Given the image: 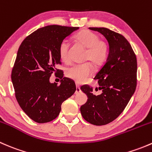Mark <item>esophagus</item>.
I'll return each mask as SVG.
<instances>
[{"instance_id": "obj_1", "label": "esophagus", "mask_w": 152, "mask_h": 152, "mask_svg": "<svg viewBox=\"0 0 152 152\" xmlns=\"http://www.w3.org/2000/svg\"><path fill=\"white\" fill-rule=\"evenodd\" d=\"M81 92V89H80V86L76 85V92H75V93L76 94H78V93H79Z\"/></svg>"}]
</instances>
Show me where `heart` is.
I'll list each match as a JSON object with an SVG mask.
<instances>
[{"instance_id": "heart-1", "label": "heart", "mask_w": 152, "mask_h": 152, "mask_svg": "<svg viewBox=\"0 0 152 152\" xmlns=\"http://www.w3.org/2000/svg\"><path fill=\"white\" fill-rule=\"evenodd\" d=\"M74 39L77 43L86 48L83 55L84 61H90L96 66H101L106 62L109 55V45L104 39H99L97 34L85 29L76 34ZM70 42L66 39H63L59 44V57L65 62L70 61ZM93 70L92 64L85 62L67 67L65 75L69 79L81 83L91 76Z\"/></svg>"}]
</instances>
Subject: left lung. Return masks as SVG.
Returning a JSON list of instances; mask_svg holds the SVG:
<instances>
[{"label":"left lung","mask_w":152,"mask_h":152,"mask_svg":"<svg viewBox=\"0 0 152 152\" xmlns=\"http://www.w3.org/2000/svg\"><path fill=\"white\" fill-rule=\"evenodd\" d=\"M105 37L109 42L110 52L104 65L94 77L101 90L95 93L93 87L85 85L81 90L88 99L80 108L85 121L96 126L113 121L124 111L137 86V58L132 48L121 34L107 28L90 27Z\"/></svg>","instance_id":"left-lung-1"}]
</instances>
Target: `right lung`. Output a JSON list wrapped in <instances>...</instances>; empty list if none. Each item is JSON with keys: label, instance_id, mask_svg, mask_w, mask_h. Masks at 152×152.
Returning a JSON list of instances; mask_svg holds the SVG:
<instances>
[{"label": "right lung", "instance_id": "add662e5", "mask_svg": "<svg viewBox=\"0 0 152 152\" xmlns=\"http://www.w3.org/2000/svg\"><path fill=\"white\" fill-rule=\"evenodd\" d=\"M79 28L47 26L29 34L20 45L11 77L20 107L37 123L54 120L60 113L62 102L76 91L72 79L64 77L59 86L50 83L49 79L53 72L63 77V71L56 68L62 64L59 44Z\"/></svg>", "mask_w": 152, "mask_h": 152}]
</instances>
